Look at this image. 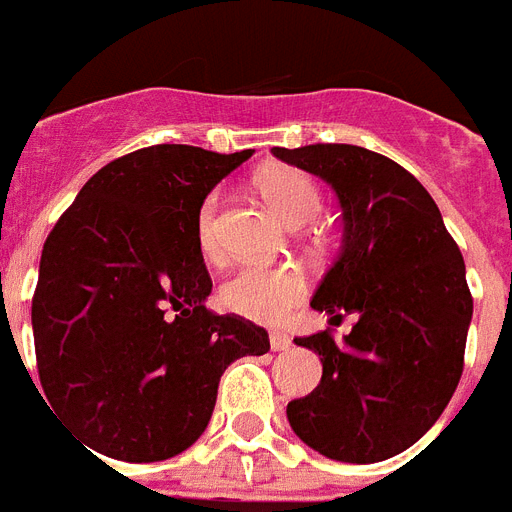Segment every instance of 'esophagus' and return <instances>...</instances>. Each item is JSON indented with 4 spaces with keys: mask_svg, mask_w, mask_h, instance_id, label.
<instances>
[{
    "mask_svg": "<svg viewBox=\"0 0 512 512\" xmlns=\"http://www.w3.org/2000/svg\"><path fill=\"white\" fill-rule=\"evenodd\" d=\"M269 346H272V351H288L293 341H290L288 333H272L269 335Z\"/></svg>",
    "mask_w": 512,
    "mask_h": 512,
    "instance_id": "obj_1",
    "label": "esophagus"
}]
</instances>
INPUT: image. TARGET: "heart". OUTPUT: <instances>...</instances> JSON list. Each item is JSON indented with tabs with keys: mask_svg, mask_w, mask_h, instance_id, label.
Masks as SVG:
<instances>
[{
	"mask_svg": "<svg viewBox=\"0 0 512 512\" xmlns=\"http://www.w3.org/2000/svg\"><path fill=\"white\" fill-rule=\"evenodd\" d=\"M256 190L267 200L269 208L290 227L312 222L320 214V190L304 171L290 166H272L256 177ZM198 245L208 259L219 253V230H216V195L203 203L198 214ZM306 293L304 275L293 267H243L224 282L222 301L230 312L245 320L277 325L288 317Z\"/></svg>",
	"mask_w": 512,
	"mask_h": 512,
	"instance_id": "heart-1",
	"label": "heart"
}]
</instances>
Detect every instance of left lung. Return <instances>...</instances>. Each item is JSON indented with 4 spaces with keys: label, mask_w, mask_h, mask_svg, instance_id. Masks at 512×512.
Returning a JSON list of instances; mask_svg holds the SVG:
<instances>
[{
    "label": "left lung",
    "mask_w": 512,
    "mask_h": 512,
    "mask_svg": "<svg viewBox=\"0 0 512 512\" xmlns=\"http://www.w3.org/2000/svg\"><path fill=\"white\" fill-rule=\"evenodd\" d=\"M280 161L320 177L341 206V248L312 309L357 325L296 338L322 362L288 423L338 463H380L410 449L441 418L463 375L473 298L463 253L418 179L357 145L275 147Z\"/></svg>",
    "instance_id": "obj_1"
}]
</instances>
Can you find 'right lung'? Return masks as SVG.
I'll return each instance as SVG.
<instances>
[{
	"label": "right lung",
	"mask_w": 512,
	"mask_h": 512,
	"mask_svg": "<svg viewBox=\"0 0 512 512\" xmlns=\"http://www.w3.org/2000/svg\"><path fill=\"white\" fill-rule=\"evenodd\" d=\"M243 153L153 145L108 163L49 232L31 325L52 410L100 455L158 463L206 431L222 372L269 351L240 314H211L203 200Z\"/></svg>",
	"instance_id": "obj_1"
}]
</instances>
